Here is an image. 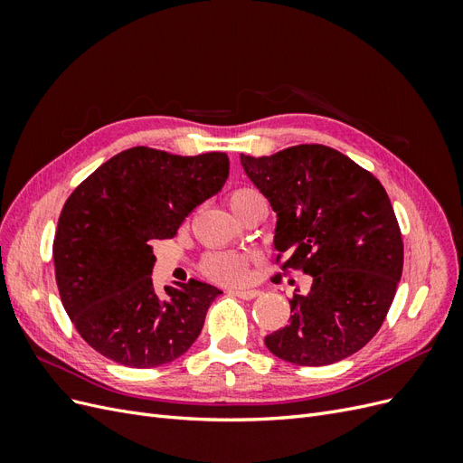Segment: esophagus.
Masks as SVG:
<instances>
[{
	"label": "esophagus",
	"instance_id": "1",
	"mask_svg": "<svg viewBox=\"0 0 463 463\" xmlns=\"http://www.w3.org/2000/svg\"><path fill=\"white\" fill-rule=\"evenodd\" d=\"M232 293L237 298L245 299V301H250V299H255V298L260 296V291H257V289H233Z\"/></svg>",
	"mask_w": 463,
	"mask_h": 463
}]
</instances>
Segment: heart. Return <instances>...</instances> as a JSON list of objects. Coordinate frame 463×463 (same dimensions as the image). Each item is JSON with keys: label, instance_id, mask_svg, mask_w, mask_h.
Wrapping results in <instances>:
<instances>
[{"label": "heart", "instance_id": "b5f03b06", "mask_svg": "<svg viewBox=\"0 0 463 463\" xmlns=\"http://www.w3.org/2000/svg\"><path fill=\"white\" fill-rule=\"evenodd\" d=\"M257 199H262L257 191L240 187L228 194V204L237 214L240 210H243L247 204ZM199 269L206 278L213 279V282L240 284L247 278L249 257L241 253H233V250H213V253H206L201 259Z\"/></svg>", "mask_w": 463, "mask_h": 463}]
</instances>
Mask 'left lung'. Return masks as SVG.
<instances>
[{
	"instance_id": "1",
	"label": "left lung",
	"mask_w": 463,
	"mask_h": 463,
	"mask_svg": "<svg viewBox=\"0 0 463 463\" xmlns=\"http://www.w3.org/2000/svg\"><path fill=\"white\" fill-rule=\"evenodd\" d=\"M241 164L278 214L276 264L284 276H311L309 293H293L288 326L266 335V347L301 367L354 355L381 330L403 269L402 232L381 181L325 145L241 154Z\"/></svg>"
}]
</instances>
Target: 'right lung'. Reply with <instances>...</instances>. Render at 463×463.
<instances>
[{
  "label": "right lung",
  "mask_w": 463,
  "mask_h": 463,
  "mask_svg": "<svg viewBox=\"0 0 463 463\" xmlns=\"http://www.w3.org/2000/svg\"><path fill=\"white\" fill-rule=\"evenodd\" d=\"M226 152L199 156L135 146L92 172L63 204L53 237L60 298L73 326L98 354L133 369L184 355L203 330L220 289L199 279L152 286V245L226 184Z\"/></svg>",
  "instance_id": "right-lung-1"
}]
</instances>
